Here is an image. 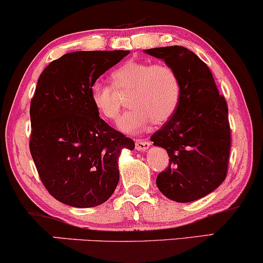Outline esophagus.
<instances>
[{
    "label": "esophagus",
    "instance_id": "esophagus-1",
    "mask_svg": "<svg viewBox=\"0 0 263 263\" xmlns=\"http://www.w3.org/2000/svg\"><path fill=\"white\" fill-rule=\"evenodd\" d=\"M150 145H151L150 142L146 140H138L135 142V148H137L138 151H145L150 147Z\"/></svg>",
    "mask_w": 263,
    "mask_h": 263
}]
</instances>
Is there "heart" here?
<instances>
[{"label": "heart", "instance_id": "obj_1", "mask_svg": "<svg viewBox=\"0 0 263 263\" xmlns=\"http://www.w3.org/2000/svg\"><path fill=\"white\" fill-rule=\"evenodd\" d=\"M111 86L95 84L90 89L92 106L102 118L115 122L122 108L118 96L129 91L126 103L130 107L118 126L125 133L144 130L151 121L155 124L168 121L176 112L180 101L179 77L171 66L151 64L146 61L130 60L111 74Z\"/></svg>", "mask_w": 263, "mask_h": 263}]
</instances>
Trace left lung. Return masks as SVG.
I'll return each instance as SVG.
<instances>
[{"label":"left lung","mask_w":263,"mask_h":263,"mask_svg":"<svg viewBox=\"0 0 263 263\" xmlns=\"http://www.w3.org/2000/svg\"><path fill=\"white\" fill-rule=\"evenodd\" d=\"M145 52L173 68L181 85L176 112L151 137L170 156V166L158 174L156 184L177 202L199 200L221 185L228 173L232 138L226 99L210 68L193 51L168 46Z\"/></svg>","instance_id":"1"}]
</instances>
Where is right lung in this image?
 I'll return each mask as SVG.
<instances>
[{"instance_id": "right-lung-1", "label": "right lung", "mask_w": 263, "mask_h": 263, "mask_svg": "<svg viewBox=\"0 0 263 263\" xmlns=\"http://www.w3.org/2000/svg\"><path fill=\"white\" fill-rule=\"evenodd\" d=\"M129 51H77L54 60L37 80L30 103V154L48 193L86 209L111 197L118 157L134 141L100 118L90 89Z\"/></svg>"}]
</instances>
